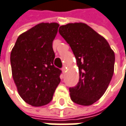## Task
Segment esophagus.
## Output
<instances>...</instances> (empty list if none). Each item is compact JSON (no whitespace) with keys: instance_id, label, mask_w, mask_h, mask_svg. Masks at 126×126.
I'll use <instances>...</instances> for the list:
<instances>
[{"instance_id":"34e87169","label":"esophagus","mask_w":126,"mask_h":126,"mask_svg":"<svg viewBox=\"0 0 126 126\" xmlns=\"http://www.w3.org/2000/svg\"><path fill=\"white\" fill-rule=\"evenodd\" d=\"M65 70H66V68H65V66H64V67H63V68H62V71H63V74L65 72Z\"/></svg>"}]
</instances>
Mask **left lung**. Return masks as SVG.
Masks as SVG:
<instances>
[{
	"mask_svg": "<svg viewBox=\"0 0 126 126\" xmlns=\"http://www.w3.org/2000/svg\"><path fill=\"white\" fill-rule=\"evenodd\" d=\"M69 44L79 68V81L70 88L71 100L89 106L106 92L114 73L115 53L105 37L86 24L69 23L59 28Z\"/></svg>",
	"mask_w": 126,
	"mask_h": 126,
	"instance_id": "8db88e82",
	"label": "left lung"
}]
</instances>
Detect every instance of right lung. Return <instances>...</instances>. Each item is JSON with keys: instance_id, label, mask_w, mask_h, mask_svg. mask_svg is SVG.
Listing matches in <instances>:
<instances>
[{"instance_id": "1", "label": "right lung", "mask_w": 126, "mask_h": 126, "mask_svg": "<svg viewBox=\"0 0 126 126\" xmlns=\"http://www.w3.org/2000/svg\"><path fill=\"white\" fill-rule=\"evenodd\" d=\"M59 24L40 23L20 34L11 52L14 81L23 100L34 107L48 104L61 82L52 49Z\"/></svg>"}]
</instances>
